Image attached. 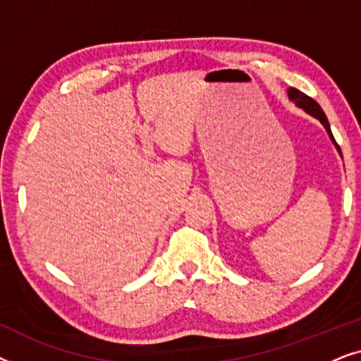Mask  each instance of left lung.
<instances>
[{"label": "left lung", "instance_id": "1", "mask_svg": "<svg viewBox=\"0 0 361 361\" xmlns=\"http://www.w3.org/2000/svg\"><path fill=\"white\" fill-rule=\"evenodd\" d=\"M288 95H289V100H293V102L295 103V105H298L299 108H302V110H304L305 113H309L310 116L317 118V120H319L320 123H322L324 128H325V130H327V133H329L330 140H332L335 147H337L338 152H340V147H338V145H337V141H335L332 131H330V125H329L327 116H325V113L322 111V108H320L319 103L315 102L314 98L307 97V95H305V93L299 92L298 88H293V87H290L289 90H288ZM340 154H342V152H340Z\"/></svg>", "mask_w": 361, "mask_h": 361}]
</instances>
